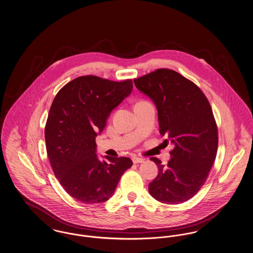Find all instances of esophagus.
<instances>
[{"instance_id":"obj_1","label":"esophagus","mask_w":253,"mask_h":253,"mask_svg":"<svg viewBox=\"0 0 253 253\" xmlns=\"http://www.w3.org/2000/svg\"><path fill=\"white\" fill-rule=\"evenodd\" d=\"M132 162L134 163V164H137V163H142V162H144V158H142V157H132Z\"/></svg>"}]
</instances>
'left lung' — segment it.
I'll return each mask as SVG.
<instances>
[{"label":"left lung","instance_id":"left-lung-1","mask_svg":"<svg viewBox=\"0 0 253 253\" xmlns=\"http://www.w3.org/2000/svg\"><path fill=\"white\" fill-rule=\"evenodd\" d=\"M133 83L155 103L159 132L173 146L166 167L151 158L158 174L149 193L161 203H183L204 185L216 157L217 126L210 102L198 86L173 70L157 69Z\"/></svg>","mask_w":253,"mask_h":253}]
</instances>
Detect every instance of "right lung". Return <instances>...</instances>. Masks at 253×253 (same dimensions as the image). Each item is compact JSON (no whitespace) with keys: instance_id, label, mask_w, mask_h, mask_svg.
I'll return each mask as SVG.
<instances>
[{"instance_id":"right-lung-1","label":"right lung","mask_w":253,"mask_h":253,"mask_svg":"<svg viewBox=\"0 0 253 253\" xmlns=\"http://www.w3.org/2000/svg\"><path fill=\"white\" fill-rule=\"evenodd\" d=\"M132 90V80L118 83L84 76L64 85L53 100L44 129L47 156L60 185L80 202L107 201L132 167L129 157L100 160L96 144L111 112Z\"/></svg>"}]
</instances>
